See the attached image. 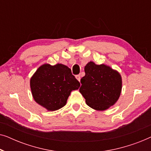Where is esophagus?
<instances>
[{"label":"esophagus","mask_w":151,"mask_h":151,"mask_svg":"<svg viewBox=\"0 0 151 151\" xmlns=\"http://www.w3.org/2000/svg\"><path fill=\"white\" fill-rule=\"evenodd\" d=\"M76 79L78 80V81H80V76L79 75L76 76Z\"/></svg>","instance_id":"34e87169"}]
</instances>
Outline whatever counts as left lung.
Returning <instances> with one entry per match:
<instances>
[{
    "instance_id": "obj_1",
    "label": "left lung",
    "mask_w": 151,
    "mask_h": 151,
    "mask_svg": "<svg viewBox=\"0 0 151 151\" xmlns=\"http://www.w3.org/2000/svg\"><path fill=\"white\" fill-rule=\"evenodd\" d=\"M85 76L80 80V92L86 104L97 111H105L115 104L122 91L119 72L106 65L89 62L84 67Z\"/></svg>"
}]
</instances>
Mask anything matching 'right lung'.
<instances>
[{"label":"right lung","mask_w":151,"mask_h":151,"mask_svg":"<svg viewBox=\"0 0 151 151\" xmlns=\"http://www.w3.org/2000/svg\"><path fill=\"white\" fill-rule=\"evenodd\" d=\"M80 86V82L72 75L71 70L63 64L42 65L30 79L34 100L50 111L65 106L71 92L78 89Z\"/></svg>","instance_id":"obj_1"}]
</instances>
